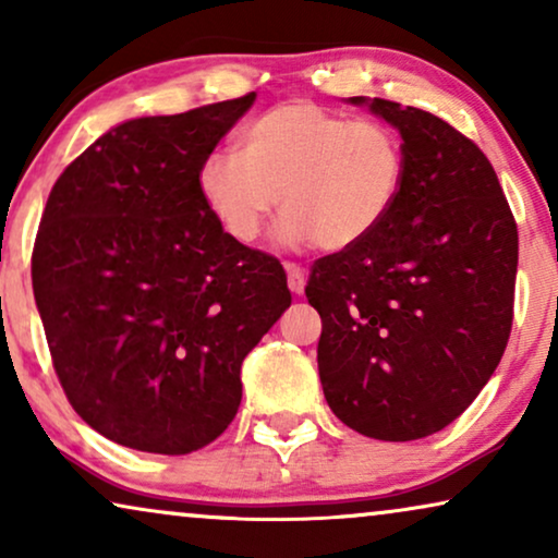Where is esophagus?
Instances as JSON below:
<instances>
[{
  "label": "esophagus",
  "instance_id": "1",
  "mask_svg": "<svg viewBox=\"0 0 558 558\" xmlns=\"http://www.w3.org/2000/svg\"><path fill=\"white\" fill-rule=\"evenodd\" d=\"M287 281H289V289H292L294 294H302L304 284H307V274H304L302 266L287 264Z\"/></svg>",
  "mask_w": 558,
  "mask_h": 558
}]
</instances>
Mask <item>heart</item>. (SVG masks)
<instances>
[{
	"label": "heart",
	"mask_w": 558,
	"mask_h": 558,
	"mask_svg": "<svg viewBox=\"0 0 558 558\" xmlns=\"http://www.w3.org/2000/svg\"><path fill=\"white\" fill-rule=\"evenodd\" d=\"M407 178V149L396 129L348 119L294 98L251 121L241 157L210 151L195 172L205 208L228 239L251 246L274 210L287 216L279 239L348 251L391 216Z\"/></svg>",
	"instance_id": "b5f03b06"
}]
</instances>
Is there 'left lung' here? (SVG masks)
<instances>
[{
    "instance_id": "1",
    "label": "left lung",
    "mask_w": 558,
    "mask_h": 558,
    "mask_svg": "<svg viewBox=\"0 0 558 558\" xmlns=\"http://www.w3.org/2000/svg\"><path fill=\"white\" fill-rule=\"evenodd\" d=\"M350 104L399 129L407 178L371 239L312 266L319 380L350 429L411 441L452 424L506 353L518 226L483 149L445 119L386 98Z\"/></svg>"
}]
</instances>
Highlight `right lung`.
I'll list each match as a JSON object with an SVG mask.
<instances>
[{
	"mask_svg": "<svg viewBox=\"0 0 558 558\" xmlns=\"http://www.w3.org/2000/svg\"><path fill=\"white\" fill-rule=\"evenodd\" d=\"M254 98L124 121L50 190L37 312L75 414L117 445L187 454L218 439L243 357L292 304L277 258L228 239L195 187Z\"/></svg>",
	"mask_w": 558,
	"mask_h": 558,
	"instance_id": "add662e5",
	"label": "right lung"
}]
</instances>
